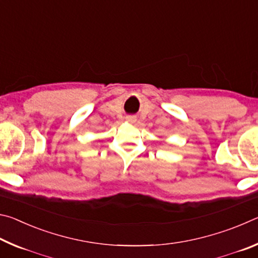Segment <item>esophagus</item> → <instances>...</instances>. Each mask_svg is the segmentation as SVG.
<instances>
[{
	"label": "esophagus",
	"instance_id": "obj_1",
	"mask_svg": "<svg viewBox=\"0 0 258 258\" xmlns=\"http://www.w3.org/2000/svg\"><path fill=\"white\" fill-rule=\"evenodd\" d=\"M135 120H137V118H135V117H133V116L126 117V121H127V123H134Z\"/></svg>",
	"mask_w": 258,
	"mask_h": 258
}]
</instances>
